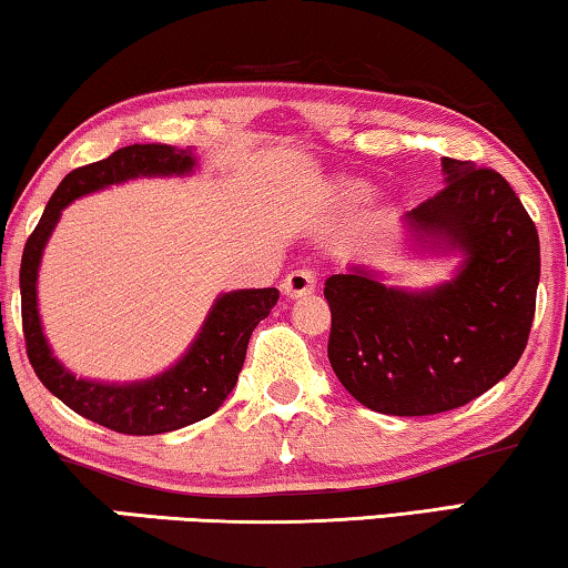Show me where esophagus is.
Segmentation results:
<instances>
[{
  "instance_id": "esophagus-1",
  "label": "esophagus",
  "mask_w": 568,
  "mask_h": 568,
  "mask_svg": "<svg viewBox=\"0 0 568 568\" xmlns=\"http://www.w3.org/2000/svg\"><path fill=\"white\" fill-rule=\"evenodd\" d=\"M314 287H316V275L311 273V270L301 267V270H293V273L285 275L281 291L285 298H301V295L311 293Z\"/></svg>"
}]
</instances>
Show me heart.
<instances>
[{
    "label": "heart",
    "instance_id": "1",
    "mask_svg": "<svg viewBox=\"0 0 568 568\" xmlns=\"http://www.w3.org/2000/svg\"><path fill=\"white\" fill-rule=\"evenodd\" d=\"M355 193H361V190H355Z\"/></svg>",
    "mask_w": 568,
    "mask_h": 568
}]
</instances>
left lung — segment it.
I'll return each instance as SVG.
<instances>
[{"mask_svg":"<svg viewBox=\"0 0 568 568\" xmlns=\"http://www.w3.org/2000/svg\"><path fill=\"white\" fill-rule=\"evenodd\" d=\"M445 187L406 221L466 252L455 281L409 293L367 270L324 283L329 363L367 409L427 417L474 402L525 353L540 281L538 229L489 166L443 156Z\"/></svg>","mask_w":568,"mask_h":568,"instance_id":"left-lung-1","label":"left lung"}]
</instances>
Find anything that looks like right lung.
I'll use <instances>...</instances> for the list:
<instances>
[{
  "label": "right lung",
  "mask_w": 568,
  "mask_h": 568,
  "mask_svg": "<svg viewBox=\"0 0 568 568\" xmlns=\"http://www.w3.org/2000/svg\"><path fill=\"white\" fill-rule=\"evenodd\" d=\"M193 151L162 143H133L113 151L102 162L77 166L55 187L22 252V334L30 365L43 386L69 409L121 435H162L211 417L236 386L254 326L267 318L281 293L277 287H260L221 295L195 345L178 365L151 381L105 386L74 378L48 349L36 303L38 265L55 221L74 197L139 174H185L193 170Z\"/></svg>",
  "instance_id": "obj_1"
}]
</instances>
